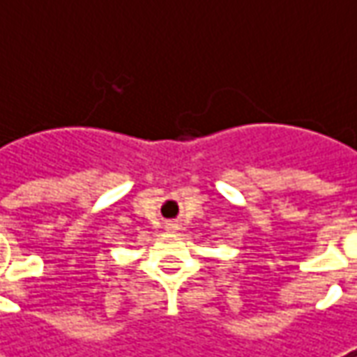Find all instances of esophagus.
Wrapping results in <instances>:
<instances>
[{"label": "esophagus", "mask_w": 357, "mask_h": 357, "mask_svg": "<svg viewBox=\"0 0 357 357\" xmlns=\"http://www.w3.org/2000/svg\"><path fill=\"white\" fill-rule=\"evenodd\" d=\"M172 228H174V227H172Z\"/></svg>", "instance_id": "34e87169"}]
</instances>
